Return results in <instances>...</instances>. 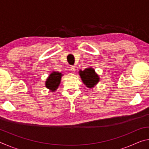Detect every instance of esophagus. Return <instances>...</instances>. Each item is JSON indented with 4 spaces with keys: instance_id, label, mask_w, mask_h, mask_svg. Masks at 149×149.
I'll list each match as a JSON object with an SVG mask.
<instances>
[{
    "instance_id": "obj_1",
    "label": "esophagus",
    "mask_w": 149,
    "mask_h": 149,
    "mask_svg": "<svg viewBox=\"0 0 149 149\" xmlns=\"http://www.w3.org/2000/svg\"><path fill=\"white\" fill-rule=\"evenodd\" d=\"M70 71H71V72H75V70H76V69H75V67L74 66V65H72V66H70Z\"/></svg>"
}]
</instances>
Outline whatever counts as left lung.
<instances>
[{"instance_id":"1","label":"left lung","mask_w":149,"mask_h":149,"mask_svg":"<svg viewBox=\"0 0 149 149\" xmlns=\"http://www.w3.org/2000/svg\"><path fill=\"white\" fill-rule=\"evenodd\" d=\"M79 74L81 78L82 81L88 88H92L95 87L97 83L99 81L100 77L95 73V70L90 67L84 70H80Z\"/></svg>"}]
</instances>
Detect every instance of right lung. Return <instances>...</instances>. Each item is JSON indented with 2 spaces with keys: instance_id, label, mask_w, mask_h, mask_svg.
<instances>
[{
  "instance_id": "right-lung-1",
  "label": "right lung",
  "mask_w": 149,
  "mask_h": 149,
  "mask_svg": "<svg viewBox=\"0 0 149 149\" xmlns=\"http://www.w3.org/2000/svg\"><path fill=\"white\" fill-rule=\"evenodd\" d=\"M62 75V73L52 72L45 81V86L51 91H55L59 86Z\"/></svg>"
}]
</instances>
